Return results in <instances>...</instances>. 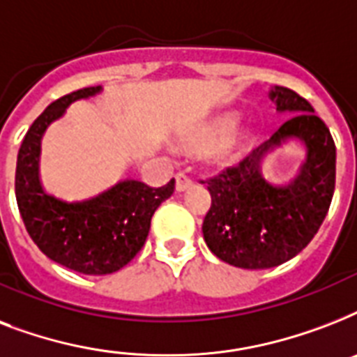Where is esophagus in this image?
I'll return each mask as SVG.
<instances>
[{"label": "esophagus", "mask_w": 357, "mask_h": 357, "mask_svg": "<svg viewBox=\"0 0 357 357\" xmlns=\"http://www.w3.org/2000/svg\"><path fill=\"white\" fill-rule=\"evenodd\" d=\"M190 185H192V179H190L187 174L185 172L176 174V189L185 190V189H189Z\"/></svg>", "instance_id": "34e87169"}]
</instances>
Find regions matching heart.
Here are the masks:
<instances>
[{"instance_id": "1", "label": "heart", "mask_w": 357, "mask_h": 357, "mask_svg": "<svg viewBox=\"0 0 357 357\" xmlns=\"http://www.w3.org/2000/svg\"><path fill=\"white\" fill-rule=\"evenodd\" d=\"M237 116L234 113H222L200 123L183 139L187 150H206L217 144L213 157L218 162H234L241 153L246 135L241 129H234Z\"/></svg>"}]
</instances>
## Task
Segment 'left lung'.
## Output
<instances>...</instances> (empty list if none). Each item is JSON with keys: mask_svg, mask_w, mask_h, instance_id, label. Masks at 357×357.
Listing matches in <instances>:
<instances>
[{"mask_svg": "<svg viewBox=\"0 0 357 357\" xmlns=\"http://www.w3.org/2000/svg\"><path fill=\"white\" fill-rule=\"evenodd\" d=\"M271 98L278 111L296 114L237 165L202 181L211 195L202 226L207 246L224 263L252 271L300 254L326 218L335 189V142L326 123L287 86H274ZM291 136L308 148L305 167L289 185H272L260 176V161Z\"/></svg>", "mask_w": 357, "mask_h": 357, "instance_id": "1", "label": "left lung"}]
</instances>
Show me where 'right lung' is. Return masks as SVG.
<instances>
[{"label": "right lung", "instance_id": "right-lung-1", "mask_svg": "<svg viewBox=\"0 0 357 357\" xmlns=\"http://www.w3.org/2000/svg\"><path fill=\"white\" fill-rule=\"evenodd\" d=\"M100 91V85L85 86L47 105L22 140L14 178L20 215L42 254L89 276L113 274L128 265L144 246L155 209L176 189L174 179L162 187L126 179L85 202H64L44 192L38 179L42 135L70 103Z\"/></svg>", "mask_w": 357, "mask_h": 357}]
</instances>
